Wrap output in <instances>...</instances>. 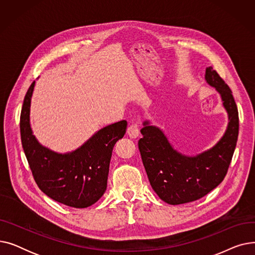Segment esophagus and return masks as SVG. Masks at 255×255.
Listing matches in <instances>:
<instances>
[{"label": "esophagus", "instance_id": "esophagus-1", "mask_svg": "<svg viewBox=\"0 0 255 255\" xmlns=\"http://www.w3.org/2000/svg\"><path fill=\"white\" fill-rule=\"evenodd\" d=\"M127 133L130 138H136L139 135V125L137 123H131L128 126Z\"/></svg>", "mask_w": 255, "mask_h": 255}]
</instances>
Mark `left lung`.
<instances>
[{
	"mask_svg": "<svg viewBox=\"0 0 255 255\" xmlns=\"http://www.w3.org/2000/svg\"><path fill=\"white\" fill-rule=\"evenodd\" d=\"M207 83L221 95L229 114V126L218 143L195 157H187L168 142L163 132L144 122L138 149L150 184L169 205L191 203L204 197L223 181L229 170L239 135V113L231 88L216 70L206 69Z\"/></svg>",
	"mask_w": 255,
	"mask_h": 255,
	"instance_id": "1",
	"label": "left lung"
}]
</instances>
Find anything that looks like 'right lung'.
<instances>
[{"label":"right lung","instance_id":"obj_1","mask_svg":"<svg viewBox=\"0 0 255 255\" xmlns=\"http://www.w3.org/2000/svg\"><path fill=\"white\" fill-rule=\"evenodd\" d=\"M35 82L26 92L20 113L23 152L34 180L42 192L72 208L95 204L107 187L115 143L126 132L125 120L99 130L84 145L69 154H58L40 144L30 126V105Z\"/></svg>","mask_w":255,"mask_h":255}]
</instances>
